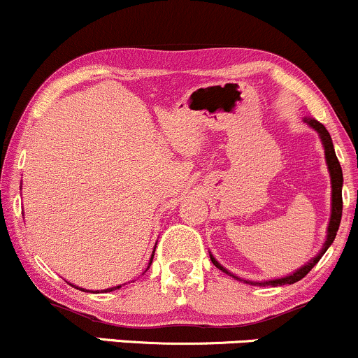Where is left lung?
Here are the masks:
<instances>
[{
  "instance_id": "obj_1",
  "label": "left lung",
  "mask_w": 358,
  "mask_h": 358,
  "mask_svg": "<svg viewBox=\"0 0 358 358\" xmlns=\"http://www.w3.org/2000/svg\"><path fill=\"white\" fill-rule=\"evenodd\" d=\"M303 122H306L307 125H310L312 129L317 131L319 137H321L322 148H324L326 164H328V169H329V176H331V217H329V224H328V236H326V242H324V245H322L321 252H319V254L315 255L314 259H310V261H308L306 266H302V268L296 269L295 273L289 274V276L278 278V280L261 281V283H259V281H245V283L261 285V287H266V285H271V287H281V285L296 283V281L302 280L303 276H307L308 271H310L315 264H317L319 259L324 255V252L328 250L331 243H333V240L336 238V231H338V228H340V221H341V210H343V199H341V187H343V171H341L340 161H338L336 154H334L333 141H331V135H329V131L326 130V127L322 125V123L315 122V120H312V118H303ZM210 261H213V264L216 266L217 269H221L223 273L229 274V276L236 278L235 274H231L228 269H224L223 266H221L220 262H217L216 259L213 257V255H210ZM236 280H240V278H236Z\"/></svg>"
}]
</instances>
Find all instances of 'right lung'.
Masks as SVG:
<instances>
[{
	"label": "right lung",
	"mask_w": 358,
	"mask_h": 358,
	"mask_svg": "<svg viewBox=\"0 0 358 358\" xmlns=\"http://www.w3.org/2000/svg\"><path fill=\"white\" fill-rule=\"evenodd\" d=\"M152 259H154V252H152V255H150V261H149V266L152 264ZM149 266H148V269H149ZM71 285V283H70ZM71 287H75V285H71ZM75 288H78V287H75ZM116 288H122V285H120V287H113V288H108L106 292H113V289H116ZM78 289H82V288H78ZM82 292H85V289H82ZM99 293V292H97Z\"/></svg>",
	"instance_id": "obj_1"
}]
</instances>
